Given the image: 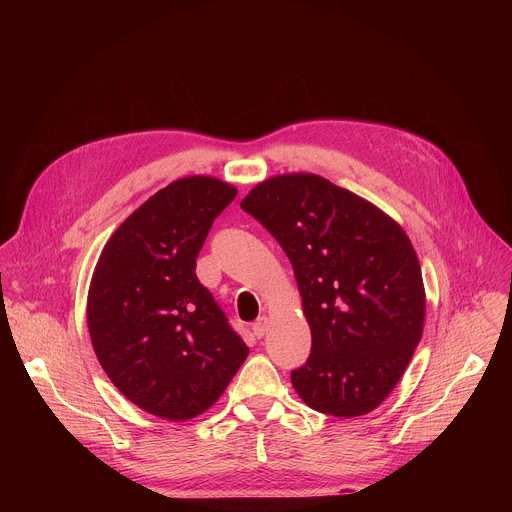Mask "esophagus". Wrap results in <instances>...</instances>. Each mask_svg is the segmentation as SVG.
Wrapping results in <instances>:
<instances>
[{
	"label": "esophagus",
	"mask_w": 512,
	"mask_h": 512,
	"mask_svg": "<svg viewBox=\"0 0 512 512\" xmlns=\"http://www.w3.org/2000/svg\"><path fill=\"white\" fill-rule=\"evenodd\" d=\"M265 332H267V318L261 316V318H257L255 324H253V334H255L257 338H263Z\"/></svg>",
	"instance_id": "obj_1"
}]
</instances>
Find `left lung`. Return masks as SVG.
<instances>
[{"label":"left lung","mask_w":512,"mask_h":512,"mask_svg":"<svg viewBox=\"0 0 512 512\" xmlns=\"http://www.w3.org/2000/svg\"><path fill=\"white\" fill-rule=\"evenodd\" d=\"M241 208L275 237L294 267L312 350L291 385L334 417L373 411L395 389L425 318L417 255L371 202L316 174L257 184Z\"/></svg>","instance_id":"1"}]
</instances>
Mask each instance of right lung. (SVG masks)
<instances>
[{
    "label": "right lung",
    "instance_id": "right-lung-1",
    "mask_svg": "<svg viewBox=\"0 0 512 512\" xmlns=\"http://www.w3.org/2000/svg\"><path fill=\"white\" fill-rule=\"evenodd\" d=\"M237 196L182 178L143 202L107 241L89 289L95 354L139 409L186 421L223 395L249 348L196 277L206 235Z\"/></svg>",
    "mask_w": 512,
    "mask_h": 512
}]
</instances>
